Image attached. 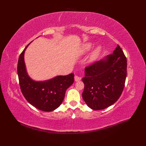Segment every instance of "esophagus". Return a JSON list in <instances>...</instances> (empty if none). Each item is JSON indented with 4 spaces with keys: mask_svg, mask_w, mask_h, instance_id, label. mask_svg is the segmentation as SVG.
Instances as JSON below:
<instances>
[{
    "mask_svg": "<svg viewBox=\"0 0 146 146\" xmlns=\"http://www.w3.org/2000/svg\"><path fill=\"white\" fill-rule=\"evenodd\" d=\"M74 80L76 82H78V81H80L81 80V77H78L77 76H76L74 77Z\"/></svg>",
    "mask_w": 146,
    "mask_h": 146,
    "instance_id": "1",
    "label": "esophagus"
}]
</instances>
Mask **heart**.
Returning a JSON list of instances; mask_svg holds the SVG:
<instances>
[{
    "label": "heart",
    "mask_w": 146,
    "mask_h": 146,
    "mask_svg": "<svg viewBox=\"0 0 146 146\" xmlns=\"http://www.w3.org/2000/svg\"><path fill=\"white\" fill-rule=\"evenodd\" d=\"M91 47H92L91 44V43H87V44H86L84 45L83 48V50L84 52H87V51L89 50ZM100 50H101L100 47H97L96 49L93 51V52H92V54L91 56V59L92 60H95V59L98 58L99 54H100Z\"/></svg>",
    "instance_id": "obj_1"
}]
</instances>
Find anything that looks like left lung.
<instances>
[{
	"instance_id": "obj_1",
	"label": "left lung",
	"mask_w": 146,
	"mask_h": 146,
	"mask_svg": "<svg viewBox=\"0 0 146 146\" xmlns=\"http://www.w3.org/2000/svg\"><path fill=\"white\" fill-rule=\"evenodd\" d=\"M127 66L126 57L117 45L113 54L86 66L82 98L88 107L100 110L116 102L125 86Z\"/></svg>"
}]
</instances>
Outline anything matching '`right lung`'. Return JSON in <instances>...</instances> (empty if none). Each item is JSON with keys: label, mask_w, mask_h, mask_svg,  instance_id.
<instances>
[{"label": "right lung", "mask_w": 146, "mask_h": 146, "mask_svg": "<svg viewBox=\"0 0 146 146\" xmlns=\"http://www.w3.org/2000/svg\"><path fill=\"white\" fill-rule=\"evenodd\" d=\"M20 54L17 63V75L22 93L28 102L43 111H52L58 108L64 98L66 90L73 84L74 75L59 76L49 80L35 82L27 73L24 63L25 50Z\"/></svg>", "instance_id": "1"}]
</instances>
